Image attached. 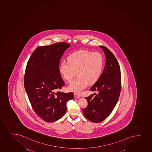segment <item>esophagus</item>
Segmentation results:
<instances>
[{"label":"esophagus","mask_w":152,"mask_h":152,"mask_svg":"<svg viewBox=\"0 0 152 152\" xmlns=\"http://www.w3.org/2000/svg\"><path fill=\"white\" fill-rule=\"evenodd\" d=\"M74 96H75V98H80V96L77 94H74Z\"/></svg>","instance_id":"1"}]
</instances>
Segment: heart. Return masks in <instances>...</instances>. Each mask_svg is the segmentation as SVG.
Here are the masks:
<instances>
[{"mask_svg":"<svg viewBox=\"0 0 152 152\" xmlns=\"http://www.w3.org/2000/svg\"><path fill=\"white\" fill-rule=\"evenodd\" d=\"M104 57L101 53L86 50L75 51L59 66V72L67 82L72 81L76 74L77 78L68 86L70 91L79 94L86 88L88 83H95L101 77L104 67Z\"/></svg>","mask_w":152,"mask_h":152,"instance_id":"heart-1","label":"heart"}]
</instances>
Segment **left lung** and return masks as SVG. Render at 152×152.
<instances>
[{
  "label": "left lung",
  "instance_id": "8db88e82",
  "mask_svg": "<svg viewBox=\"0 0 152 152\" xmlns=\"http://www.w3.org/2000/svg\"><path fill=\"white\" fill-rule=\"evenodd\" d=\"M99 47L105 54V66L99 79L91 88V91L96 93L86 98L88 105L83 110L84 116L93 123H100L110 115L121 90V74L117 59L106 47Z\"/></svg>",
  "mask_w": 152,
  "mask_h": 152
}]
</instances>
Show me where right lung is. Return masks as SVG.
Wrapping results in <instances>:
<instances>
[{
  "label": "right lung",
  "mask_w": 152,
  "mask_h": 152,
  "mask_svg": "<svg viewBox=\"0 0 152 152\" xmlns=\"http://www.w3.org/2000/svg\"><path fill=\"white\" fill-rule=\"evenodd\" d=\"M70 45L61 42L49 46H39L27 62L24 88L32 109L45 121L52 123L64 115L67 101L72 93L59 91L65 85L59 72V62Z\"/></svg>",
  "instance_id": "right-lung-1"
}]
</instances>
